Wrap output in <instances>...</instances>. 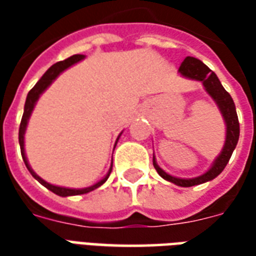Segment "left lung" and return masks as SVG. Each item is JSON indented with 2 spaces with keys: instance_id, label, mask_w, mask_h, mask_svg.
<instances>
[{
  "instance_id": "1",
  "label": "left lung",
  "mask_w": 256,
  "mask_h": 256,
  "mask_svg": "<svg viewBox=\"0 0 256 256\" xmlns=\"http://www.w3.org/2000/svg\"><path fill=\"white\" fill-rule=\"evenodd\" d=\"M181 75L186 76L189 79H196L200 80L203 84L206 92L211 96V98L216 102V106L220 108L222 116L225 119L226 123V140L225 145L222 148V152L220 156L215 159L212 163V166L208 172H206L202 176L194 178H177L172 177L170 174H167L166 172H163L160 167L158 166L155 158H154V167L156 168V172H159V176L162 178H164L166 181L176 184L178 186H184V188H189V186H194L198 184H204L207 181L214 180L215 177H218L220 172H224V168L228 164V162L230 159L233 150L236 148L237 141H238V136H240V124H238V118H237L236 106L233 102V98L230 94L224 89V86L220 84V79L212 72L203 62H200L196 58H185L180 70H178Z\"/></svg>"
}]
</instances>
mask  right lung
Masks as SVG:
<instances>
[{"mask_svg":"<svg viewBox=\"0 0 256 256\" xmlns=\"http://www.w3.org/2000/svg\"><path fill=\"white\" fill-rule=\"evenodd\" d=\"M84 56V54H74L71 58H66L63 62H58V63L53 64L52 67L48 70L46 72L42 75V78L38 80L36 84V86L32 88V89L28 92V94H27V98H26V104H24V112H23V118H22V122H20V128H19V144H20V150H22V156H23V160L26 163V167L28 168V172H31V176L36 178L38 182H41L45 188H48L49 190H52L53 193H56L58 196H75V194H84V193H89L92 190H94L96 188H98L101 186L102 184L106 182L108 177H110V174L112 172V166L110 168V172L106 174V177L102 178L101 181H98L94 185H92V186H88V188L84 189H71V188H63V186H56V185H52V184L46 182V181H44L41 177H38L36 172H32V168L28 164V162H27V158H26V152H24V133H26V128H27V123H28V119H30V115L32 110H34V106H36V102L40 98V96L46 90V88L49 84H52L54 79L58 78L60 74L63 72L64 70H67L68 67H71L75 63H78L80 62ZM119 138V137H118Z\"/></svg>","mask_w":256,"mask_h":256,"instance_id":"1","label":"right lung"}]
</instances>
